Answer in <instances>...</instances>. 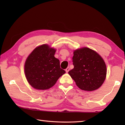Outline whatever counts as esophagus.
<instances>
[{
	"label": "esophagus",
	"mask_w": 125,
	"mask_h": 125,
	"mask_svg": "<svg viewBox=\"0 0 125 125\" xmlns=\"http://www.w3.org/2000/svg\"><path fill=\"white\" fill-rule=\"evenodd\" d=\"M70 70V68H69V67H68L67 69H65V71H66V73H68L69 72V71Z\"/></svg>",
	"instance_id": "esophagus-1"
}]
</instances>
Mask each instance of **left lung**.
Masks as SVG:
<instances>
[{
	"label": "left lung",
	"instance_id": "left-lung-1",
	"mask_svg": "<svg viewBox=\"0 0 125 125\" xmlns=\"http://www.w3.org/2000/svg\"><path fill=\"white\" fill-rule=\"evenodd\" d=\"M74 68L69 71L79 89L91 91L102 85L106 76V67L102 57L94 50L84 47L73 52Z\"/></svg>",
	"mask_w": 125,
	"mask_h": 125
}]
</instances>
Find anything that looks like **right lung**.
I'll return each mask as SVG.
<instances>
[{"label":"right lung","instance_id":"obj_1","mask_svg":"<svg viewBox=\"0 0 125 125\" xmlns=\"http://www.w3.org/2000/svg\"><path fill=\"white\" fill-rule=\"evenodd\" d=\"M55 52L48 45L43 44L36 47L28 56L25 64V73L34 88L48 89L65 73L60 68L59 60L54 57Z\"/></svg>","mask_w":125,"mask_h":125}]
</instances>
